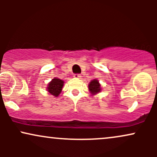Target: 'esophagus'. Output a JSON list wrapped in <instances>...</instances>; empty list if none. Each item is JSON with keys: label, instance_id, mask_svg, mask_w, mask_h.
<instances>
[{"label": "esophagus", "instance_id": "obj_1", "mask_svg": "<svg viewBox=\"0 0 157 157\" xmlns=\"http://www.w3.org/2000/svg\"><path fill=\"white\" fill-rule=\"evenodd\" d=\"M74 77H75V78H77V79H80V78H81V75H79V74H75V75H74V76H73Z\"/></svg>", "mask_w": 157, "mask_h": 157}]
</instances>
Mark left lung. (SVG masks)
<instances>
[{
	"label": "left lung",
	"mask_w": 157,
	"mask_h": 157,
	"mask_svg": "<svg viewBox=\"0 0 157 157\" xmlns=\"http://www.w3.org/2000/svg\"><path fill=\"white\" fill-rule=\"evenodd\" d=\"M89 91L91 93V94L94 95L96 94L101 91V86H100L99 81L97 79L91 80L89 84Z\"/></svg>",
	"instance_id": "obj_1"
}]
</instances>
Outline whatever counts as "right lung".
<instances>
[{
  "label": "right lung",
  "instance_id": "right-lung-1",
  "mask_svg": "<svg viewBox=\"0 0 157 157\" xmlns=\"http://www.w3.org/2000/svg\"><path fill=\"white\" fill-rule=\"evenodd\" d=\"M63 83L64 82L62 80L55 77L48 84L47 91L55 97H58L59 94L61 93V91H62V89L63 87Z\"/></svg>",
  "mask_w": 157,
  "mask_h": 157
}]
</instances>
